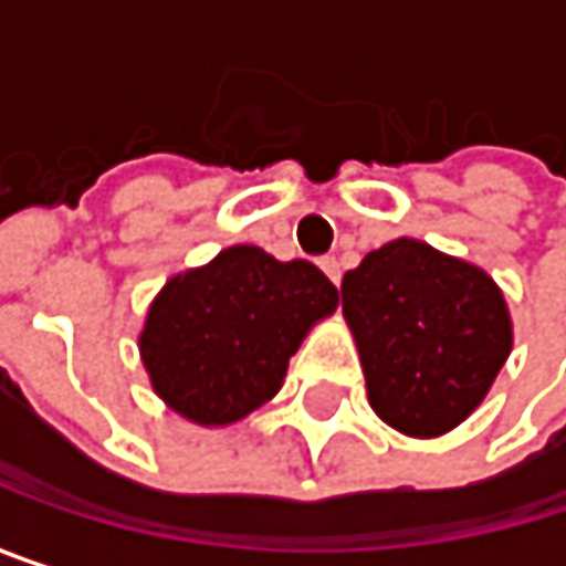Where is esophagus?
<instances>
[{
  "label": "esophagus",
  "mask_w": 566,
  "mask_h": 566,
  "mask_svg": "<svg viewBox=\"0 0 566 566\" xmlns=\"http://www.w3.org/2000/svg\"><path fill=\"white\" fill-rule=\"evenodd\" d=\"M321 269H324V275L331 279V282L340 287V262L334 259V255H327V259H321Z\"/></svg>",
  "instance_id": "1"
}]
</instances>
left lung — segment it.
<instances>
[{"mask_svg": "<svg viewBox=\"0 0 566 566\" xmlns=\"http://www.w3.org/2000/svg\"><path fill=\"white\" fill-rule=\"evenodd\" d=\"M370 406L406 436H442L495 384L511 354L499 284L426 242L396 239L340 284Z\"/></svg>", "mask_w": 566, "mask_h": 566, "instance_id": "left-lung-1", "label": "left lung"}]
</instances>
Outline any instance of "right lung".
I'll return each instance as SVG.
<instances>
[{
  "mask_svg": "<svg viewBox=\"0 0 566 566\" xmlns=\"http://www.w3.org/2000/svg\"><path fill=\"white\" fill-rule=\"evenodd\" d=\"M337 307V287L304 262L232 245L176 275L140 334L154 390L199 426H226L282 390L307 327Z\"/></svg>",
  "mask_w": 566,
  "mask_h": 566,
  "instance_id": "right-lung-1",
  "label": "right lung"
}]
</instances>
